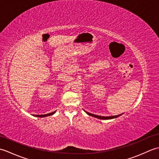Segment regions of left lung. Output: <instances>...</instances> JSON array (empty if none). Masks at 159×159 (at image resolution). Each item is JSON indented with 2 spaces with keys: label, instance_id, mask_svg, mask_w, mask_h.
Returning a JSON list of instances; mask_svg holds the SVG:
<instances>
[{
  "label": "left lung",
  "instance_id": "8db88e82",
  "mask_svg": "<svg viewBox=\"0 0 159 159\" xmlns=\"http://www.w3.org/2000/svg\"><path fill=\"white\" fill-rule=\"evenodd\" d=\"M85 113L89 115V116H93L94 117H96V118H98V119H101V120H111V119H113V118H116L117 117L120 116L121 114L120 115H118V116H108V117H104V116H96V115H94V114H92L90 113L89 112H87V111H85Z\"/></svg>",
  "mask_w": 159,
  "mask_h": 159
}]
</instances>
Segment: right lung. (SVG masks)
<instances>
[{
    "label": "right lung",
    "instance_id": "add662e5",
    "mask_svg": "<svg viewBox=\"0 0 159 159\" xmlns=\"http://www.w3.org/2000/svg\"><path fill=\"white\" fill-rule=\"evenodd\" d=\"M56 112L55 111H54V112L52 113H50L48 114H45V115H35V116L36 117H47V116H52V115H53L54 113H55Z\"/></svg>",
    "mask_w": 159,
    "mask_h": 159
}]
</instances>
